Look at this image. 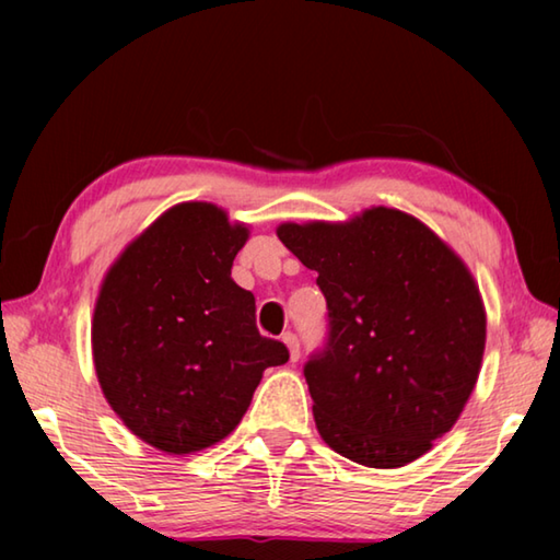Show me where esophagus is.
I'll return each instance as SVG.
<instances>
[{
    "mask_svg": "<svg viewBox=\"0 0 560 560\" xmlns=\"http://www.w3.org/2000/svg\"><path fill=\"white\" fill-rule=\"evenodd\" d=\"M281 341L287 343V347H289V355H291V361H293V363L299 361V359H301V341H299V337H295L293 331H287V335L281 337Z\"/></svg>",
    "mask_w": 560,
    "mask_h": 560,
    "instance_id": "obj_1",
    "label": "esophagus"
}]
</instances>
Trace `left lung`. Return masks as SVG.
Listing matches in <instances>:
<instances>
[{
  "mask_svg": "<svg viewBox=\"0 0 560 560\" xmlns=\"http://www.w3.org/2000/svg\"><path fill=\"white\" fill-rule=\"evenodd\" d=\"M277 235L327 299V347L303 371L319 435L373 469L419 459L457 423L481 371L486 311L469 267L387 207L289 221Z\"/></svg>",
  "mask_w": 560,
  "mask_h": 560,
  "instance_id": "left-lung-1",
  "label": "left lung"
}]
</instances>
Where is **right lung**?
Here are the masks:
<instances>
[{
    "label": "right lung",
    "mask_w": 560,
    "mask_h": 560,
    "mask_svg": "<svg viewBox=\"0 0 560 560\" xmlns=\"http://www.w3.org/2000/svg\"><path fill=\"white\" fill-rule=\"evenodd\" d=\"M249 229L209 201H183L113 261L91 323L105 399L139 440L192 455L235 431L261 373L289 361L261 337L255 295L231 279Z\"/></svg>",
    "instance_id": "1"
}]
</instances>
